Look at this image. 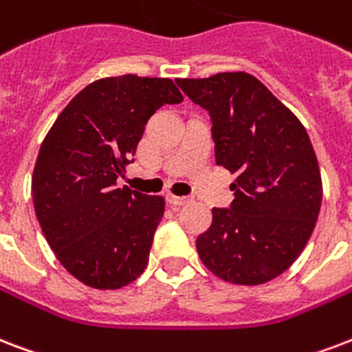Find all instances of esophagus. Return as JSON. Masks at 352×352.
<instances>
[{"instance_id": "34e87169", "label": "esophagus", "mask_w": 352, "mask_h": 352, "mask_svg": "<svg viewBox=\"0 0 352 352\" xmlns=\"http://www.w3.org/2000/svg\"><path fill=\"white\" fill-rule=\"evenodd\" d=\"M166 199L170 205H188L190 203V197H179V195H173V194H166Z\"/></svg>"}]
</instances>
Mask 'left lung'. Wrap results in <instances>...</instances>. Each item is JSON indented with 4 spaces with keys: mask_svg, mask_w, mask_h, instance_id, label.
<instances>
[{
    "mask_svg": "<svg viewBox=\"0 0 352 352\" xmlns=\"http://www.w3.org/2000/svg\"><path fill=\"white\" fill-rule=\"evenodd\" d=\"M177 85L212 118L216 164L236 182L212 210L201 262L225 283L258 286L294 264L318 221L323 182L307 129L256 77L225 72Z\"/></svg>",
    "mask_w": 352,
    "mask_h": 352,
    "instance_id": "obj_1",
    "label": "left lung"
}]
</instances>
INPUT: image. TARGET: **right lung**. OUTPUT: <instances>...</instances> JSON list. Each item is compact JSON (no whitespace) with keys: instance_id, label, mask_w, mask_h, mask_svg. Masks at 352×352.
<instances>
[{"instance_id":"add662e5","label":"right lung","mask_w":352,"mask_h":352,"mask_svg":"<svg viewBox=\"0 0 352 352\" xmlns=\"http://www.w3.org/2000/svg\"><path fill=\"white\" fill-rule=\"evenodd\" d=\"M181 101L166 77H104L82 88L45 134L31 177L34 214L57 260L79 283L120 289L146 270L166 201L116 181L147 120Z\"/></svg>"}]
</instances>
